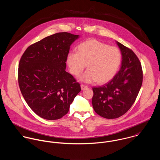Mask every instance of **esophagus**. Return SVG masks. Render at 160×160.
Listing matches in <instances>:
<instances>
[{"instance_id": "obj_1", "label": "esophagus", "mask_w": 160, "mask_h": 160, "mask_svg": "<svg viewBox=\"0 0 160 160\" xmlns=\"http://www.w3.org/2000/svg\"><path fill=\"white\" fill-rule=\"evenodd\" d=\"M88 88V86L84 84H81V88L82 90H84L85 89H86Z\"/></svg>"}]
</instances>
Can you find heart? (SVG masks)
Segmentation results:
<instances>
[{
	"instance_id": "obj_1",
	"label": "heart",
	"mask_w": 160,
	"mask_h": 160,
	"mask_svg": "<svg viewBox=\"0 0 160 160\" xmlns=\"http://www.w3.org/2000/svg\"><path fill=\"white\" fill-rule=\"evenodd\" d=\"M119 48L95 39H88L77 47V52L69 53L67 63L70 72L79 76L87 65L88 70L81 77L86 82L95 81L104 84L110 81L116 74L121 62Z\"/></svg>"
}]
</instances>
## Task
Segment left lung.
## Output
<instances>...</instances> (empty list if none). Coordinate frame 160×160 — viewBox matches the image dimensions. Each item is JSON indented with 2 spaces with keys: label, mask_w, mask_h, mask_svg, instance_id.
<instances>
[{
  "label": "left lung",
  "mask_w": 160,
  "mask_h": 160,
  "mask_svg": "<svg viewBox=\"0 0 160 160\" xmlns=\"http://www.w3.org/2000/svg\"><path fill=\"white\" fill-rule=\"evenodd\" d=\"M122 55L121 67L103 86L93 87L92 99L95 112L107 119L125 114L134 104L143 81L140 62L130 48L116 41Z\"/></svg>",
  "instance_id": "1"
}]
</instances>
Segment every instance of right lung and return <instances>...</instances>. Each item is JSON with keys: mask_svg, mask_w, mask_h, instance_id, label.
Listing matches in <instances>:
<instances>
[{"mask_svg": "<svg viewBox=\"0 0 160 160\" xmlns=\"http://www.w3.org/2000/svg\"><path fill=\"white\" fill-rule=\"evenodd\" d=\"M78 38L67 32L49 36L29 46L20 60L21 92L31 109L44 119L62 118L81 91L80 84L65 71L70 46Z\"/></svg>", "mask_w": 160, "mask_h": 160, "instance_id": "add662e5", "label": "right lung"}]
</instances>
